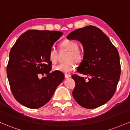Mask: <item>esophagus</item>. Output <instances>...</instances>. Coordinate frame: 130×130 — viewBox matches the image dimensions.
Returning <instances> with one entry per match:
<instances>
[{
  "mask_svg": "<svg viewBox=\"0 0 130 130\" xmlns=\"http://www.w3.org/2000/svg\"><path fill=\"white\" fill-rule=\"evenodd\" d=\"M71 77V76L70 74H65V77L66 78V79H67V78H70Z\"/></svg>",
  "mask_w": 130,
  "mask_h": 130,
  "instance_id": "esophagus-1",
  "label": "esophagus"
}]
</instances>
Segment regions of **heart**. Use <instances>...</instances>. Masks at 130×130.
<instances>
[{
	"label": "heart",
	"mask_w": 130,
	"mask_h": 130,
	"mask_svg": "<svg viewBox=\"0 0 130 130\" xmlns=\"http://www.w3.org/2000/svg\"><path fill=\"white\" fill-rule=\"evenodd\" d=\"M61 46L70 51V53H68L66 58L67 61L54 66L53 70L54 71L63 73H70L76 68V65L75 61L79 62L82 60V54L80 50L78 49L79 46L77 43L74 40L68 39L63 40L61 43ZM48 57L50 60L53 63H56L58 60V53L57 50L54 48H51Z\"/></svg>",
	"instance_id": "heart-1"
}]
</instances>
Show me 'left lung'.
<instances>
[{
	"instance_id": "obj_1",
	"label": "left lung",
	"mask_w": 130,
	"mask_h": 130,
	"mask_svg": "<svg viewBox=\"0 0 130 130\" xmlns=\"http://www.w3.org/2000/svg\"><path fill=\"white\" fill-rule=\"evenodd\" d=\"M67 39L82 43L84 57L77 71L90 77L86 80L85 77L72 76L76 82L73 98L85 108H96L105 104L115 94L120 78V59L116 48L101 29L91 25L72 31Z\"/></svg>"
}]
</instances>
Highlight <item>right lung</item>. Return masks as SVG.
<instances>
[{
	"label": "right lung",
	"mask_w": 130,
	"mask_h": 130,
	"mask_svg": "<svg viewBox=\"0 0 130 130\" xmlns=\"http://www.w3.org/2000/svg\"><path fill=\"white\" fill-rule=\"evenodd\" d=\"M62 34L57 31L28 30L11 50L8 79L14 97L25 107L36 109L44 105L63 80L61 72L50 73L52 63L48 57L50 49Z\"/></svg>",
	"instance_id": "right-lung-1"
}]
</instances>
